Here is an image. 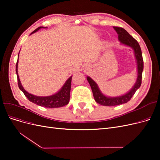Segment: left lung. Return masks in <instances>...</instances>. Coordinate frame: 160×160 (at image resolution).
Masks as SVG:
<instances>
[{
  "instance_id": "8db88e82",
  "label": "left lung",
  "mask_w": 160,
  "mask_h": 160,
  "mask_svg": "<svg viewBox=\"0 0 160 160\" xmlns=\"http://www.w3.org/2000/svg\"><path fill=\"white\" fill-rule=\"evenodd\" d=\"M113 28L118 33V39L121 44L126 45L133 49L137 63L138 77L136 82H135V83L133 86V88L128 93L118 97H108L105 95L100 91L96 82L92 79L90 77H87V79H88L91 86L95 101L98 103L104 106L119 105L128 102L135 94V91L141 86L142 72L143 70V61L142 57V53L138 42L133 37L131 36L127 32V31H125L124 28L118 27H113Z\"/></svg>"
}]
</instances>
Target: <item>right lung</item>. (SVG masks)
Instances as JSON below:
<instances>
[{
  "label": "right lung",
  "instance_id": "1",
  "mask_svg": "<svg viewBox=\"0 0 160 160\" xmlns=\"http://www.w3.org/2000/svg\"><path fill=\"white\" fill-rule=\"evenodd\" d=\"M47 27H40L37 28L33 32L31 33V35L32 33H35L38 31L41 28H44ZM19 56V52L18 55ZM18 58L16 65V72L17 75V79H18V88L27 97V98L31 102L35 103L38 105L42 106V107L49 108H61L62 106H65L68 104L70 99V91H71V79L72 76L66 81L65 84L62 85L61 89L57 92L56 93L53 94L50 96H45V97H41V96H36L32 95L27 92L22 87L20 79L18 75Z\"/></svg>",
  "mask_w": 160,
  "mask_h": 160
}]
</instances>
